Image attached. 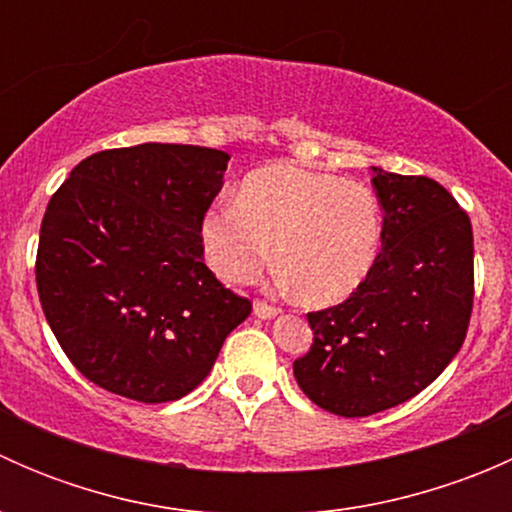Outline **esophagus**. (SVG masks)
Here are the masks:
<instances>
[{
	"label": "esophagus",
	"mask_w": 512,
	"mask_h": 512,
	"mask_svg": "<svg viewBox=\"0 0 512 512\" xmlns=\"http://www.w3.org/2000/svg\"><path fill=\"white\" fill-rule=\"evenodd\" d=\"M277 312H280V309L272 307V304H267V302H255V317H260V319H272V317H277Z\"/></svg>",
	"instance_id": "esophagus-1"
}]
</instances>
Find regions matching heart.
<instances>
[{
  "instance_id": "1",
  "label": "heart",
  "mask_w": 512,
  "mask_h": 512,
  "mask_svg": "<svg viewBox=\"0 0 512 512\" xmlns=\"http://www.w3.org/2000/svg\"><path fill=\"white\" fill-rule=\"evenodd\" d=\"M200 240L210 267L232 285L255 282L275 252L282 282L299 302L329 307L352 297L374 272L384 215L364 185L277 163L252 170L237 203L210 208Z\"/></svg>"
}]
</instances>
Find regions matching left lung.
I'll return each instance as SVG.
<instances>
[{
    "label": "left lung",
    "mask_w": 512,
    "mask_h": 512,
    "mask_svg": "<svg viewBox=\"0 0 512 512\" xmlns=\"http://www.w3.org/2000/svg\"><path fill=\"white\" fill-rule=\"evenodd\" d=\"M374 170L384 240L374 272L337 307L309 312L314 342L294 361L299 389L359 418L414 399L463 347L473 309V227L426 175Z\"/></svg>",
    "instance_id": "8db88e82"
}]
</instances>
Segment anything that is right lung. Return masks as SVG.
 <instances>
[{
    "instance_id": "add662e5",
    "label": "right lung",
    "mask_w": 512,
    "mask_h": 512,
    "mask_svg": "<svg viewBox=\"0 0 512 512\" xmlns=\"http://www.w3.org/2000/svg\"><path fill=\"white\" fill-rule=\"evenodd\" d=\"M225 151L141 143L84 158L46 205L36 289L71 364L111 394L163 404L213 369L252 312L203 260Z\"/></svg>"
}]
</instances>
